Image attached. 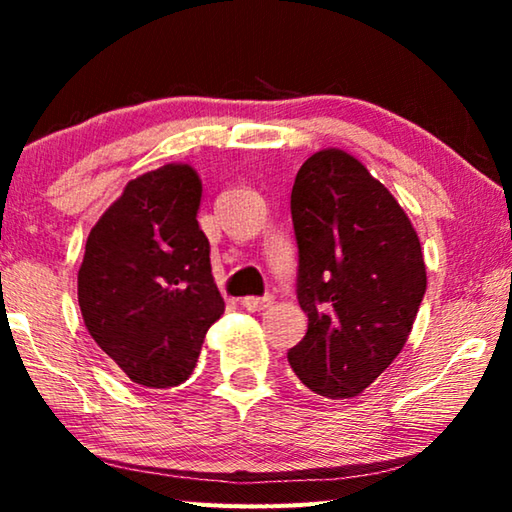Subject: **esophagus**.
Segmentation results:
<instances>
[{"label": "esophagus", "mask_w": 512, "mask_h": 512, "mask_svg": "<svg viewBox=\"0 0 512 512\" xmlns=\"http://www.w3.org/2000/svg\"><path fill=\"white\" fill-rule=\"evenodd\" d=\"M271 296H264V298H255V296H248L241 300V305H244V309L248 311H264L268 305H271Z\"/></svg>", "instance_id": "34e87169"}]
</instances>
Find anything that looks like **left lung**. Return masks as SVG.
<instances>
[{"label": "left lung", "mask_w": 512, "mask_h": 512, "mask_svg": "<svg viewBox=\"0 0 512 512\" xmlns=\"http://www.w3.org/2000/svg\"><path fill=\"white\" fill-rule=\"evenodd\" d=\"M291 216L309 325L289 363L314 393L357 397L411 334L427 291L420 239L393 194L341 149L302 164Z\"/></svg>", "instance_id": "obj_1"}]
</instances>
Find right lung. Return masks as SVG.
I'll list each match as a JSON object with an SVG mask.
<instances>
[{"label":"right lung","instance_id":"add662e5","mask_svg":"<svg viewBox=\"0 0 512 512\" xmlns=\"http://www.w3.org/2000/svg\"><path fill=\"white\" fill-rule=\"evenodd\" d=\"M201 196L194 167L164 164L131 180L85 241L83 323L115 366L146 388L183 384L225 309L210 241L196 221Z\"/></svg>","mask_w":512,"mask_h":512}]
</instances>
